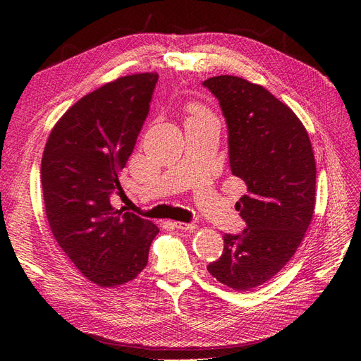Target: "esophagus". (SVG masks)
Wrapping results in <instances>:
<instances>
[{
	"label": "esophagus",
	"mask_w": 361,
	"mask_h": 361,
	"mask_svg": "<svg viewBox=\"0 0 361 361\" xmlns=\"http://www.w3.org/2000/svg\"><path fill=\"white\" fill-rule=\"evenodd\" d=\"M173 226L179 228V231H192V228H195V224L194 223H182V221H174Z\"/></svg>",
	"instance_id": "esophagus-1"
}]
</instances>
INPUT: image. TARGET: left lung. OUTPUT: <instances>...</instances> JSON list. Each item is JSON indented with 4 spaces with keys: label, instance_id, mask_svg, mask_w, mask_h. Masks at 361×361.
Listing matches in <instances>:
<instances>
[{
    "label": "left lung",
    "instance_id": "obj_1",
    "mask_svg": "<svg viewBox=\"0 0 361 361\" xmlns=\"http://www.w3.org/2000/svg\"><path fill=\"white\" fill-rule=\"evenodd\" d=\"M227 125L228 164L245 183L236 207L241 233H226L207 271L235 290H250L285 267L314 209L316 164L307 130L288 105L262 85L232 75L203 81Z\"/></svg>",
    "mask_w": 361,
    "mask_h": 361
}]
</instances>
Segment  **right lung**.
<instances>
[{
  "label": "right lung",
  "instance_id": "right-lung-1",
  "mask_svg": "<svg viewBox=\"0 0 361 361\" xmlns=\"http://www.w3.org/2000/svg\"><path fill=\"white\" fill-rule=\"evenodd\" d=\"M158 73L108 82L72 105L43 150L40 180L54 238L90 281L123 285L147 265L159 228L125 207L118 174L133 154L150 110Z\"/></svg>",
  "mask_w": 361,
  "mask_h": 361
}]
</instances>
